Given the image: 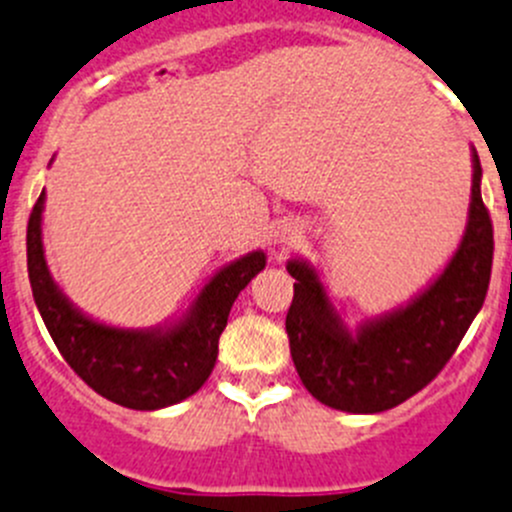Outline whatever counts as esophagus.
Instances as JSON below:
<instances>
[{
  "mask_svg": "<svg viewBox=\"0 0 512 512\" xmlns=\"http://www.w3.org/2000/svg\"><path fill=\"white\" fill-rule=\"evenodd\" d=\"M295 242H297V227L282 225L280 230L275 232V245L280 247V250H287V247H292Z\"/></svg>",
  "mask_w": 512,
  "mask_h": 512,
  "instance_id": "esophagus-1",
  "label": "esophagus"
}]
</instances>
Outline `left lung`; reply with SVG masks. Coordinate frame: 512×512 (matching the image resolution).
Returning <instances> with one entry per match:
<instances>
[{
  "label": "left lung",
  "instance_id": "1",
  "mask_svg": "<svg viewBox=\"0 0 512 512\" xmlns=\"http://www.w3.org/2000/svg\"><path fill=\"white\" fill-rule=\"evenodd\" d=\"M473 157L468 222L445 270L413 300L370 317L355 332L332 305L320 272L302 257L287 262L295 297L287 337L295 370L315 400L342 413L372 415L413 398L453 357L485 302L493 267V222Z\"/></svg>",
  "mask_w": 512,
  "mask_h": 512
}]
</instances>
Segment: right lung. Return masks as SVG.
<instances>
[{
    "label": "right lung",
    "mask_w": 512,
    "mask_h": 512,
    "mask_svg": "<svg viewBox=\"0 0 512 512\" xmlns=\"http://www.w3.org/2000/svg\"><path fill=\"white\" fill-rule=\"evenodd\" d=\"M44 200L42 190L29 215L27 270L39 315L69 367L122 408L160 410L195 395L215 367L232 302L265 270V252L252 250L220 267L187 312L167 325L114 327L84 315L54 282L42 242Z\"/></svg>",
    "instance_id": "obj_1"
}]
</instances>
